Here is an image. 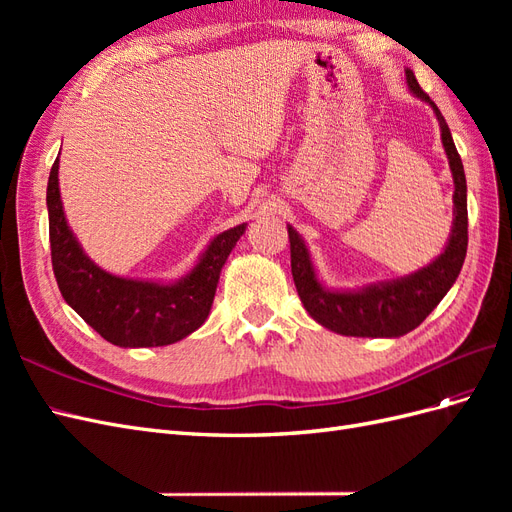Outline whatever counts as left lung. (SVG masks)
Returning a JSON list of instances; mask_svg holds the SVG:
<instances>
[{
  "instance_id": "left-lung-1",
  "label": "left lung",
  "mask_w": 512,
  "mask_h": 512,
  "mask_svg": "<svg viewBox=\"0 0 512 512\" xmlns=\"http://www.w3.org/2000/svg\"><path fill=\"white\" fill-rule=\"evenodd\" d=\"M410 94L429 104L438 119L442 147L455 183L453 226L444 250L429 265L395 280L365 284L361 288H329L320 280L305 239L288 224L290 267L303 307L324 329L350 337H401L414 331L453 288L468 252V185L451 130L440 108L406 68Z\"/></svg>"
}]
</instances>
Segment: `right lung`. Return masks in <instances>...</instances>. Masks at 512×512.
<instances>
[{
    "mask_svg": "<svg viewBox=\"0 0 512 512\" xmlns=\"http://www.w3.org/2000/svg\"><path fill=\"white\" fill-rule=\"evenodd\" d=\"M46 209L61 297L91 329L119 348L168 346L194 333L207 320L222 267L247 228L243 222L215 235L179 280H138L106 271L85 254L61 203L59 158L46 185Z\"/></svg>",
    "mask_w": 512,
    "mask_h": 512,
    "instance_id": "add662e5",
    "label": "right lung"
}]
</instances>
